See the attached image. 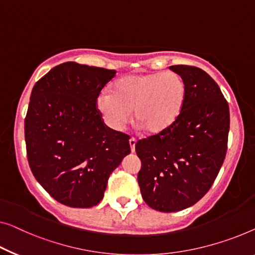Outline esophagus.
<instances>
[{"label":"esophagus","instance_id":"34e87169","mask_svg":"<svg viewBox=\"0 0 255 255\" xmlns=\"http://www.w3.org/2000/svg\"><path fill=\"white\" fill-rule=\"evenodd\" d=\"M129 145H130V150L131 152H135V145H136V139L134 137H131L129 139Z\"/></svg>","mask_w":255,"mask_h":255}]
</instances>
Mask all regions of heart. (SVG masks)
Here are the masks:
<instances>
[{
    "mask_svg": "<svg viewBox=\"0 0 255 255\" xmlns=\"http://www.w3.org/2000/svg\"><path fill=\"white\" fill-rule=\"evenodd\" d=\"M185 97L187 87L175 72L130 74L116 81L112 93L101 91L96 109L113 130H123L132 111L145 132L158 135L175 123Z\"/></svg>",
    "mask_w": 255,
    "mask_h": 255,
    "instance_id": "heart-1",
    "label": "heart"
}]
</instances>
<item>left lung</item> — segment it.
<instances>
[{"instance_id": "1", "label": "left lung", "mask_w": 255, "mask_h": 255, "mask_svg": "<svg viewBox=\"0 0 255 255\" xmlns=\"http://www.w3.org/2000/svg\"><path fill=\"white\" fill-rule=\"evenodd\" d=\"M183 79L187 97L172 126L135 145L142 162L140 193L159 212L185 210L206 195L225 161L229 134V106L206 72L173 65Z\"/></svg>"}]
</instances>
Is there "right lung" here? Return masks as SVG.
<instances>
[{"mask_svg": "<svg viewBox=\"0 0 255 255\" xmlns=\"http://www.w3.org/2000/svg\"><path fill=\"white\" fill-rule=\"evenodd\" d=\"M116 73L67 62L33 87L25 118L28 164L45 191L66 206L100 203L111 173L130 153L129 136L106 127L96 109Z\"/></svg>", "mask_w": 255, "mask_h": 255, "instance_id": "add662e5", "label": "right lung"}]
</instances>
